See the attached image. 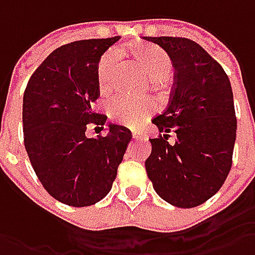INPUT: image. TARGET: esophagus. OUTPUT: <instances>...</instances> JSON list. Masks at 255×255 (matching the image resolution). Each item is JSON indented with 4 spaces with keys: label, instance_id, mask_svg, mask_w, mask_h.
Instances as JSON below:
<instances>
[{
    "label": "esophagus",
    "instance_id": "obj_1",
    "mask_svg": "<svg viewBox=\"0 0 255 255\" xmlns=\"http://www.w3.org/2000/svg\"><path fill=\"white\" fill-rule=\"evenodd\" d=\"M132 136H133V139H140V137H143L140 133H136V132H133Z\"/></svg>",
    "mask_w": 255,
    "mask_h": 255
}]
</instances>
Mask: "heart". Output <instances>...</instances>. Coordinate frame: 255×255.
<instances>
[{
    "instance_id": "obj_1",
    "label": "heart",
    "mask_w": 255,
    "mask_h": 255,
    "mask_svg": "<svg viewBox=\"0 0 255 255\" xmlns=\"http://www.w3.org/2000/svg\"><path fill=\"white\" fill-rule=\"evenodd\" d=\"M130 52L142 66L153 84H163L171 74V59L162 48L149 44H139L130 46ZM119 61V52L109 49L105 52L98 65V82L101 91L106 92L112 88L113 72ZM156 112V102L152 99L134 101L125 95H118L111 99L108 105V115L113 122L126 126H139L140 123Z\"/></svg>"
}]
</instances>
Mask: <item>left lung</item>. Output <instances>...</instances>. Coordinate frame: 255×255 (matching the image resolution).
I'll use <instances>...</instances> for the list:
<instances>
[{
    "label": "left lung",
    "mask_w": 255,
    "mask_h": 255,
    "mask_svg": "<svg viewBox=\"0 0 255 255\" xmlns=\"http://www.w3.org/2000/svg\"><path fill=\"white\" fill-rule=\"evenodd\" d=\"M144 39L162 46L176 69L169 105L152 121L164 134L150 139L146 171L163 200L191 209L220 190L231 169L237 119L230 79L191 39ZM170 131L176 134L174 145L167 142Z\"/></svg>",
    "instance_id": "8db88e82"
}]
</instances>
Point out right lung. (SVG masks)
I'll list each match as a JSON object with an SVG mask.
<instances>
[{
    "mask_svg": "<svg viewBox=\"0 0 255 255\" xmlns=\"http://www.w3.org/2000/svg\"><path fill=\"white\" fill-rule=\"evenodd\" d=\"M119 38L59 46L36 68L25 89L22 125L28 157L45 190L68 206L85 207L102 200L132 139L128 128L113 123L105 136L85 134L91 123H106V116L92 109L101 95L98 65Z\"/></svg>",
    "mask_w": 255,
    "mask_h": 255,
    "instance_id": "obj_1",
    "label": "right lung"
}]
</instances>
